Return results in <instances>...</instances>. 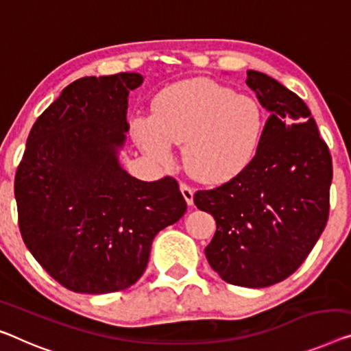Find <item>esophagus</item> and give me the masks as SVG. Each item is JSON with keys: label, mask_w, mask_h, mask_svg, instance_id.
I'll list each match as a JSON object with an SVG mask.
<instances>
[{"label": "esophagus", "mask_w": 351, "mask_h": 351, "mask_svg": "<svg viewBox=\"0 0 351 351\" xmlns=\"http://www.w3.org/2000/svg\"><path fill=\"white\" fill-rule=\"evenodd\" d=\"M180 189L182 192V197H184V200L187 202V205H193V189L192 187L187 184V182H180Z\"/></svg>", "instance_id": "esophagus-1"}]
</instances>
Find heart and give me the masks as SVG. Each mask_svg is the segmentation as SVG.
<instances>
[{
	"mask_svg": "<svg viewBox=\"0 0 351 351\" xmlns=\"http://www.w3.org/2000/svg\"><path fill=\"white\" fill-rule=\"evenodd\" d=\"M134 140L162 167L173 164L171 145H184V165L195 180L222 182L237 176L257 154L265 113L260 102L211 78H192L167 88L153 117L130 123Z\"/></svg>",
	"mask_w": 351,
	"mask_h": 351,
	"instance_id": "b5f03b06",
	"label": "heart"
}]
</instances>
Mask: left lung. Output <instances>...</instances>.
<instances>
[{"label": "left lung", "mask_w": 351, "mask_h": 351, "mask_svg": "<svg viewBox=\"0 0 351 351\" xmlns=\"http://www.w3.org/2000/svg\"><path fill=\"white\" fill-rule=\"evenodd\" d=\"M245 83L271 112L257 154L193 203L216 219L211 268L232 285L263 289L295 273L325 230L332 160L300 96L257 71Z\"/></svg>", "instance_id": "8db88e82"}]
</instances>
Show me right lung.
Instances as JSON below:
<instances>
[{
    "label": "right lung",
    "mask_w": 351,
    "mask_h": 351,
    "mask_svg": "<svg viewBox=\"0 0 351 351\" xmlns=\"http://www.w3.org/2000/svg\"><path fill=\"white\" fill-rule=\"evenodd\" d=\"M134 72L83 77L36 119L15 173L19 228L38 263L77 293L129 289L162 228L186 200L175 178L140 181L121 169Z\"/></svg>",
    "instance_id": "obj_1"
}]
</instances>
